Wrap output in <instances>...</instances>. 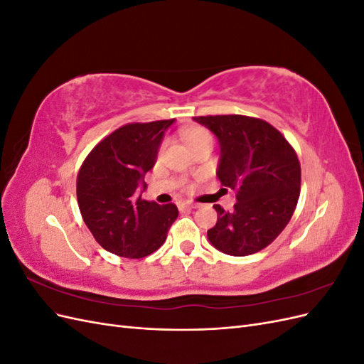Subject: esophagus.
Segmentation results:
<instances>
[{
  "label": "esophagus",
  "mask_w": 364,
  "mask_h": 364,
  "mask_svg": "<svg viewBox=\"0 0 364 364\" xmlns=\"http://www.w3.org/2000/svg\"><path fill=\"white\" fill-rule=\"evenodd\" d=\"M179 208H182V209H196V208H199V205L193 203V202H183V203L179 205Z\"/></svg>",
  "instance_id": "obj_1"
}]
</instances>
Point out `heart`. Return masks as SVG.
<instances>
[{
    "mask_svg": "<svg viewBox=\"0 0 364 364\" xmlns=\"http://www.w3.org/2000/svg\"><path fill=\"white\" fill-rule=\"evenodd\" d=\"M182 138L190 150L203 144H213L211 132L200 126H193V127L185 129L182 132Z\"/></svg>",
    "mask_w": 364,
    "mask_h": 364,
    "instance_id": "1",
    "label": "heart"
}]
</instances>
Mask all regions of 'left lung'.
Masks as SVG:
<instances>
[{"label": "left lung", "mask_w": 364, "mask_h": 364, "mask_svg": "<svg viewBox=\"0 0 364 364\" xmlns=\"http://www.w3.org/2000/svg\"><path fill=\"white\" fill-rule=\"evenodd\" d=\"M220 142L217 178L234 190L230 211L214 205L217 223L208 240L220 252L246 257L267 247L287 226L301 193L294 149L267 121L246 115L194 117Z\"/></svg>", "instance_id": "left-lung-1"}]
</instances>
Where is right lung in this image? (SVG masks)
<instances>
[{"instance_id": "1", "label": "right lung", "mask_w": 364, "mask_h": 364, "mask_svg": "<svg viewBox=\"0 0 364 364\" xmlns=\"http://www.w3.org/2000/svg\"><path fill=\"white\" fill-rule=\"evenodd\" d=\"M174 119L130 123L92 149L77 174V202L87 229L107 252L144 258L158 250L179 215L174 203L141 197L144 174L153 168L164 136Z\"/></svg>"}]
</instances>
